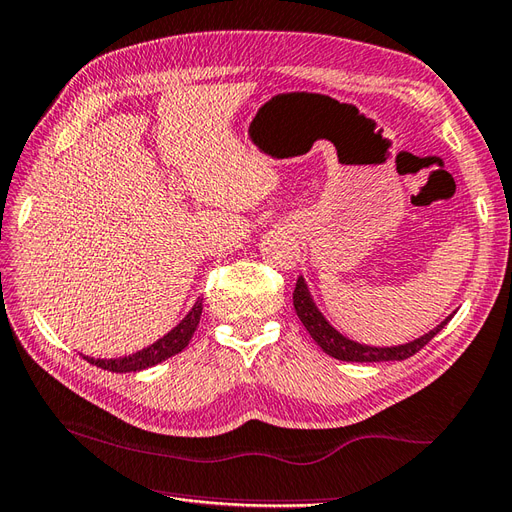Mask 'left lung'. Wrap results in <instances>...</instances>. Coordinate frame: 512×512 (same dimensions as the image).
<instances>
[{
    "label": "left lung",
    "mask_w": 512,
    "mask_h": 512,
    "mask_svg": "<svg viewBox=\"0 0 512 512\" xmlns=\"http://www.w3.org/2000/svg\"><path fill=\"white\" fill-rule=\"evenodd\" d=\"M294 301V310L296 316L301 318L303 327L307 329V334L314 338V342L323 349L327 355L342 362H401L408 360L410 355H414L417 351H421L427 342H430L438 331H441L454 314H449L443 323H438L434 329L427 331L421 338L406 342V344H397V347H371V344H362L355 342L351 338H347L344 334L329 323L325 318V314L318 310V305L314 301V296L310 292V285L303 277H299L296 281V288L292 294Z\"/></svg>",
    "instance_id": "8db88e82"
}]
</instances>
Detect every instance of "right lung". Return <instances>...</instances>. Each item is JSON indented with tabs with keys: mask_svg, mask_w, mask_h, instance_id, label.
<instances>
[{
	"mask_svg": "<svg viewBox=\"0 0 512 512\" xmlns=\"http://www.w3.org/2000/svg\"><path fill=\"white\" fill-rule=\"evenodd\" d=\"M200 314H202V299L198 296L196 303L192 305V310L185 314V318L178 323L176 327H172L168 334L163 338H159L157 342H152L150 347L141 349L133 355H124V358H111V360H95L85 355V360L93 366L104 368V371H111V373H137V371H144V368H150L154 364H159L163 360L172 358V355L181 353L189 340H192L194 331L200 323Z\"/></svg>",
	"mask_w": 512,
	"mask_h": 512,
	"instance_id": "obj_1",
	"label": "right lung"
}]
</instances>
